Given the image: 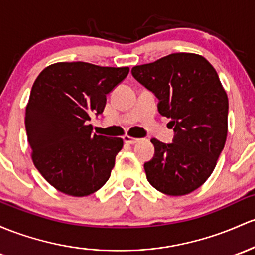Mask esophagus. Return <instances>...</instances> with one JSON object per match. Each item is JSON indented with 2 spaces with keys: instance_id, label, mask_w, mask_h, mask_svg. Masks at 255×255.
Listing matches in <instances>:
<instances>
[{
  "instance_id": "esophagus-1",
  "label": "esophagus",
  "mask_w": 255,
  "mask_h": 255,
  "mask_svg": "<svg viewBox=\"0 0 255 255\" xmlns=\"http://www.w3.org/2000/svg\"><path fill=\"white\" fill-rule=\"evenodd\" d=\"M123 138H124L125 143H128V144H135V143H137V142H138V138H133V137H131V136H128V135H125Z\"/></svg>"
}]
</instances>
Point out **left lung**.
<instances>
[{"instance_id": "8db88e82", "label": "left lung", "mask_w": 255, "mask_h": 255, "mask_svg": "<svg viewBox=\"0 0 255 255\" xmlns=\"http://www.w3.org/2000/svg\"><path fill=\"white\" fill-rule=\"evenodd\" d=\"M131 74L159 100L170 118L171 143L152 138L154 155L144 163L147 180L169 196H183L207 181L225 146L229 100L218 73L204 57L172 53L136 65Z\"/></svg>"}]
</instances>
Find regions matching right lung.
Returning a JSON list of instances; mask_svg holds the SVG:
<instances>
[{
    "label": "right lung",
    "instance_id": "add662e5",
    "mask_svg": "<svg viewBox=\"0 0 255 255\" xmlns=\"http://www.w3.org/2000/svg\"><path fill=\"white\" fill-rule=\"evenodd\" d=\"M128 70L61 62L45 68L32 85L25 111L32 161L61 192L89 196L108 181L123 139L96 135L89 122L103 113L107 95Z\"/></svg>",
    "mask_w": 255,
    "mask_h": 255
}]
</instances>
